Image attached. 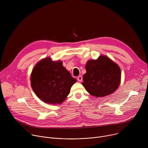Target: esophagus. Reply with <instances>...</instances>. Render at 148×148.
Wrapping results in <instances>:
<instances>
[{
    "instance_id": "34e87169",
    "label": "esophagus",
    "mask_w": 148,
    "mask_h": 148,
    "mask_svg": "<svg viewBox=\"0 0 148 148\" xmlns=\"http://www.w3.org/2000/svg\"><path fill=\"white\" fill-rule=\"evenodd\" d=\"M77 79H78V81H79V82L82 81V76H81V75H79L78 77H77Z\"/></svg>"
}]
</instances>
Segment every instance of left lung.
Here are the masks:
<instances>
[{"label": "left lung", "mask_w": 148, "mask_h": 148, "mask_svg": "<svg viewBox=\"0 0 148 148\" xmlns=\"http://www.w3.org/2000/svg\"><path fill=\"white\" fill-rule=\"evenodd\" d=\"M82 86L91 95L103 97L114 93L121 83V72L119 66L106 56L97 60H89L86 65Z\"/></svg>", "instance_id": "8db88e82"}]
</instances>
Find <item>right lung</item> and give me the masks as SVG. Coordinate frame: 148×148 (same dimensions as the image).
I'll return each mask as SVG.
<instances>
[{
	"mask_svg": "<svg viewBox=\"0 0 148 148\" xmlns=\"http://www.w3.org/2000/svg\"><path fill=\"white\" fill-rule=\"evenodd\" d=\"M30 81L36 95L45 103L53 105L64 102L77 82L61 61H53L50 57L41 60L35 65Z\"/></svg>",
	"mask_w": 148,
	"mask_h": 148,
	"instance_id": "add662e5",
	"label": "right lung"
}]
</instances>
